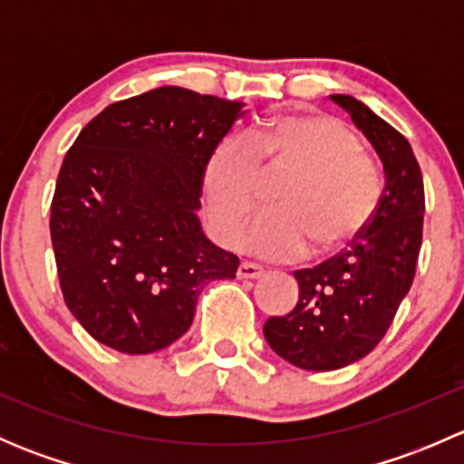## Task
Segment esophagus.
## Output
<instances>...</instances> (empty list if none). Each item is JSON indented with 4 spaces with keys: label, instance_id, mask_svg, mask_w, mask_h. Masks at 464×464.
I'll return each mask as SVG.
<instances>
[{
    "label": "esophagus",
    "instance_id": "esophagus-1",
    "mask_svg": "<svg viewBox=\"0 0 464 464\" xmlns=\"http://www.w3.org/2000/svg\"><path fill=\"white\" fill-rule=\"evenodd\" d=\"M265 276V269L258 265H254V262H242L240 266H237V278L242 280H256V278H262Z\"/></svg>",
    "mask_w": 464,
    "mask_h": 464
}]
</instances>
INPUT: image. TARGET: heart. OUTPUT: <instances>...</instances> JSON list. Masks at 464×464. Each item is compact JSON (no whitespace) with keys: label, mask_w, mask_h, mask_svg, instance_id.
Masks as SVG:
<instances>
[{"label":"heart","mask_w":464,"mask_h":464,"mask_svg":"<svg viewBox=\"0 0 464 464\" xmlns=\"http://www.w3.org/2000/svg\"><path fill=\"white\" fill-rule=\"evenodd\" d=\"M280 171L290 177L276 189V208L240 238V249L262 258H332L362 237L382 202V172L343 123L314 111L271 116L245 141L215 143L204 161L202 199L224 245H236L257 208L261 179Z\"/></svg>","instance_id":"heart-1"}]
</instances>
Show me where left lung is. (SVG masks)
<instances>
[{
  "label": "left lung",
  "instance_id": "left-lung-1",
  "mask_svg": "<svg viewBox=\"0 0 464 464\" xmlns=\"http://www.w3.org/2000/svg\"><path fill=\"white\" fill-rule=\"evenodd\" d=\"M330 98L375 148L386 186L350 251L294 271L296 307L262 327L271 350L303 371H339L375 350L413 285L422 246L424 184L409 141L357 98Z\"/></svg>",
  "mask_w": 464,
  "mask_h": 464
}]
</instances>
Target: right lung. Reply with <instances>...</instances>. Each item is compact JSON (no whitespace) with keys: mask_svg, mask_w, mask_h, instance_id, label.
I'll use <instances>...</instances> for the list:
<instances>
[{"mask_svg":"<svg viewBox=\"0 0 464 464\" xmlns=\"http://www.w3.org/2000/svg\"><path fill=\"white\" fill-rule=\"evenodd\" d=\"M242 111L184 87L107 105L69 148L51 202L60 289L102 345L150 354L193 323L210 280L236 278L237 256L204 236L202 168Z\"/></svg>","mask_w":464,"mask_h":464,"instance_id":"obj_1","label":"right lung"}]
</instances>
